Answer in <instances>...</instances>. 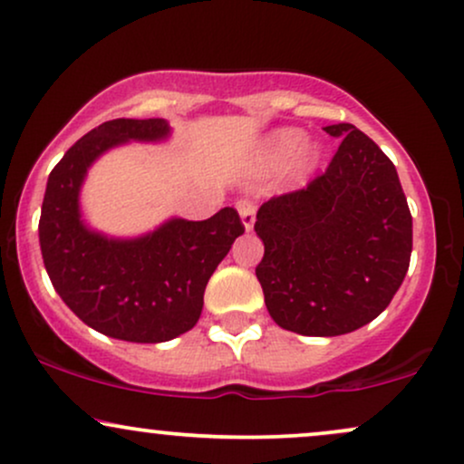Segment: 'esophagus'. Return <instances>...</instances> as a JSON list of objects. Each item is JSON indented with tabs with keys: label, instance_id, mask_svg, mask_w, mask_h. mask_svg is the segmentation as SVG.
<instances>
[{
	"label": "esophagus",
	"instance_id": "1",
	"mask_svg": "<svg viewBox=\"0 0 464 464\" xmlns=\"http://www.w3.org/2000/svg\"><path fill=\"white\" fill-rule=\"evenodd\" d=\"M237 211H239V218H242L244 228L250 231V228H253V225H255V205L250 203V200H239Z\"/></svg>",
	"mask_w": 464,
	"mask_h": 464
}]
</instances>
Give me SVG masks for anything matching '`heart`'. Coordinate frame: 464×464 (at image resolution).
Segmentation results:
<instances>
[{"mask_svg": "<svg viewBox=\"0 0 464 464\" xmlns=\"http://www.w3.org/2000/svg\"><path fill=\"white\" fill-rule=\"evenodd\" d=\"M304 142V133L300 130H294V127H287V130H278L276 133H272L270 140L266 142V161L267 164H283L287 161L292 155H295V150L303 147ZM320 160V150L315 147H309L303 150L298 161L300 170H311Z\"/></svg>", "mask_w": 464, "mask_h": 464, "instance_id": "heart-1", "label": "heart"}]
</instances>
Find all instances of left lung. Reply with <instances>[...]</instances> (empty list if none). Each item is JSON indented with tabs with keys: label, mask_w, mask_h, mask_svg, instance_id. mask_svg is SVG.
Instances as JSON below:
<instances>
[{
	"label": "left lung",
	"mask_w": 464,
	"mask_h": 464,
	"mask_svg": "<svg viewBox=\"0 0 464 464\" xmlns=\"http://www.w3.org/2000/svg\"><path fill=\"white\" fill-rule=\"evenodd\" d=\"M324 175L256 211V266L272 320L306 337H337L387 309L404 281L412 218L393 161L350 122Z\"/></svg>",
	"instance_id": "8db88e82"
}]
</instances>
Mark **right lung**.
Segmentation results:
<instances>
[{
	"mask_svg": "<svg viewBox=\"0 0 464 464\" xmlns=\"http://www.w3.org/2000/svg\"><path fill=\"white\" fill-rule=\"evenodd\" d=\"M169 136L164 119L103 122L66 150L44 189L38 239L53 289L83 324L122 342L161 343L194 328L209 276L244 233L233 208L200 222L170 218L131 239L82 220L80 189L99 155Z\"/></svg>",
	"mask_w": 464,
	"mask_h": 464,
	"instance_id": "1",
	"label": "right lung"
}]
</instances>
